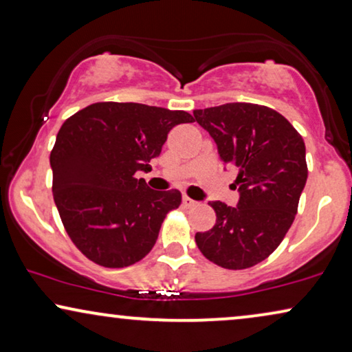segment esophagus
<instances>
[{"label":"esophagus","instance_id":"obj_1","mask_svg":"<svg viewBox=\"0 0 352 352\" xmlns=\"http://www.w3.org/2000/svg\"><path fill=\"white\" fill-rule=\"evenodd\" d=\"M183 206L192 207V206H196V201H192L191 197H188V196H183Z\"/></svg>","mask_w":352,"mask_h":352}]
</instances>
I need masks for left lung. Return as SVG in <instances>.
Instances as JSON below:
<instances>
[{"instance_id": "left-lung-1", "label": "left lung", "mask_w": 352, "mask_h": 352, "mask_svg": "<svg viewBox=\"0 0 352 352\" xmlns=\"http://www.w3.org/2000/svg\"><path fill=\"white\" fill-rule=\"evenodd\" d=\"M236 172V207L212 201L217 221L196 232L207 260L226 270L250 268L273 254L289 231L308 178L305 142L280 113L255 103L192 111Z\"/></svg>"}]
</instances>
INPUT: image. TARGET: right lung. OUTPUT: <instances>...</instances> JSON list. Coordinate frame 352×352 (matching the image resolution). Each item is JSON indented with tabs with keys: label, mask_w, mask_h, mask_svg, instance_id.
I'll list each match as a JSON object with an SVG mask.
<instances>
[{
	"label": "right lung",
	"mask_w": 352,
	"mask_h": 352,
	"mask_svg": "<svg viewBox=\"0 0 352 352\" xmlns=\"http://www.w3.org/2000/svg\"><path fill=\"white\" fill-rule=\"evenodd\" d=\"M192 121L182 110L100 102L63 122L51 151L52 195L68 236L89 260L124 268L153 249L182 195L151 190L135 174L150 169L172 127Z\"/></svg>",
	"instance_id": "add662e5"
}]
</instances>
